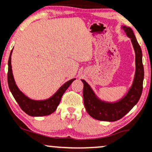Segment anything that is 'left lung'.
Instances as JSON below:
<instances>
[{
	"label": "left lung",
	"mask_w": 152,
	"mask_h": 152,
	"mask_svg": "<svg viewBox=\"0 0 152 152\" xmlns=\"http://www.w3.org/2000/svg\"><path fill=\"white\" fill-rule=\"evenodd\" d=\"M127 36L131 39L135 52V74L132 84L125 96L115 102L100 99L95 94L91 86L85 80L83 83V102L87 113L98 120L114 122L121 119L137 103L142 92L144 80V66L142 64V49L137 42L131 27L122 25Z\"/></svg>",
	"instance_id": "obj_1"
}]
</instances>
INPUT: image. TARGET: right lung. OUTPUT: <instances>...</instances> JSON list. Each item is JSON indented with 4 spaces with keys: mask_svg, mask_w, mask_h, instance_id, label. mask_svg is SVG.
<instances>
[{
    "mask_svg": "<svg viewBox=\"0 0 152 152\" xmlns=\"http://www.w3.org/2000/svg\"><path fill=\"white\" fill-rule=\"evenodd\" d=\"M12 49L10 52V56L8 59V83L10 92L15 99L18 105L21 107V109L32 117H41L46 116L52 114L57 108L58 104L61 101V97L67 88L70 86L72 82L76 80V78H72L62 85L58 91L51 96L50 98L45 100H36L31 99L25 96L22 91L18 88L15 81L13 74H12V66H11V55Z\"/></svg>",
    "mask_w": 152,
    "mask_h": 152,
    "instance_id": "add662e5",
    "label": "right lung"
}]
</instances>
